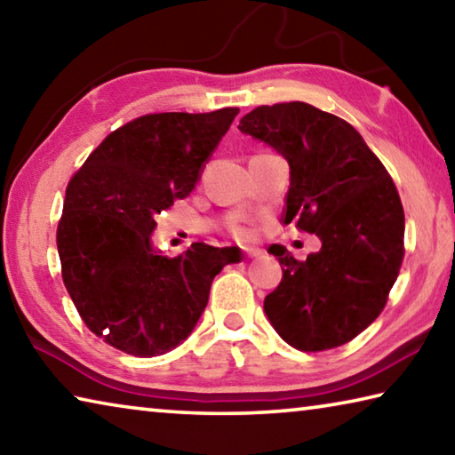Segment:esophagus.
<instances>
[{
  "label": "esophagus",
  "mask_w": 455,
  "mask_h": 455,
  "mask_svg": "<svg viewBox=\"0 0 455 455\" xmlns=\"http://www.w3.org/2000/svg\"><path fill=\"white\" fill-rule=\"evenodd\" d=\"M243 252H244V257H259L260 255V251L259 249H243Z\"/></svg>",
  "instance_id": "obj_1"
}]
</instances>
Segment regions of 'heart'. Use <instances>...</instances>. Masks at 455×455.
I'll return each instance as SVG.
<instances>
[{
	"label": "heart",
	"mask_w": 455,
	"mask_h": 455,
	"mask_svg": "<svg viewBox=\"0 0 455 455\" xmlns=\"http://www.w3.org/2000/svg\"><path fill=\"white\" fill-rule=\"evenodd\" d=\"M228 233H230V236H235L236 241L246 243V241H252V238H255L257 228L252 227L251 222L235 220V222H230V225H228Z\"/></svg>",
	"instance_id": "heart-1"
}]
</instances>
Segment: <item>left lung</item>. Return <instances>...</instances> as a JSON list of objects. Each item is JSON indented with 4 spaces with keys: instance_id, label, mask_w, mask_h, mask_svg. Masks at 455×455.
I'll use <instances>...</instances> for the list:
<instances>
[{
    "instance_id": "1",
    "label": "left lung",
    "mask_w": 455,
    "mask_h": 455,
    "mask_svg": "<svg viewBox=\"0 0 455 455\" xmlns=\"http://www.w3.org/2000/svg\"><path fill=\"white\" fill-rule=\"evenodd\" d=\"M251 134L287 158L284 225L321 238L305 260L281 244L283 279L265 313L291 347L325 351L379 317L403 260L405 217L381 160L349 122L305 102L259 106L241 118Z\"/></svg>"
}]
</instances>
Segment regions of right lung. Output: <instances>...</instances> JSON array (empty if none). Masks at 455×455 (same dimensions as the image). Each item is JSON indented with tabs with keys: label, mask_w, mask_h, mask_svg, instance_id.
Wrapping results in <instances>:
<instances>
[{
	"label": "right lung",
	"mask_w": 455,
	"mask_h": 455,
	"mask_svg": "<svg viewBox=\"0 0 455 455\" xmlns=\"http://www.w3.org/2000/svg\"><path fill=\"white\" fill-rule=\"evenodd\" d=\"M238 108L146 114L108 134L72 176L58 222L61 279L92 333L134 357L187 339L235 249L152 246L154 217L188 196Z\"/></svg>",
	"instance_id": "add662e5"
}]
</instances>
